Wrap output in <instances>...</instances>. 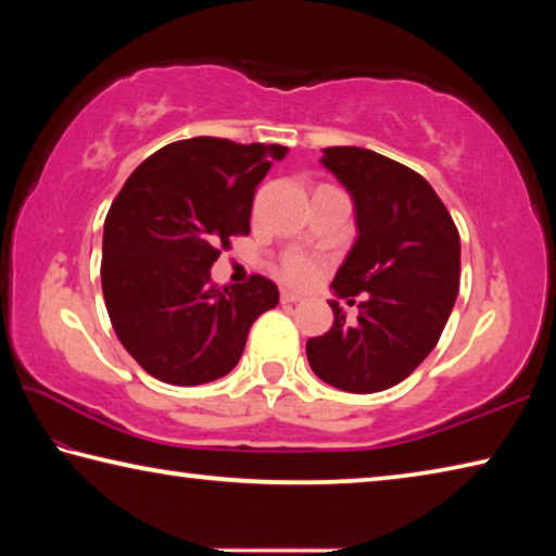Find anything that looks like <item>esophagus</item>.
<instances>
[{
  "instance_id": "obj_1",
  "label": "esophagus",
  "mask_w": 556,
  "mask_h": 556,
  "mask_svg": "<svg viewBox=\"0 0 556 556\" xmlns=\"http://www.w3.org/2000/svg\"><path fill=\"white\" fill-rule=\"evenodd\" d=\"M304 296L301 294H294V291H281V301H285V304H296V301H301Z\"/></svg>"
}]
</instances>
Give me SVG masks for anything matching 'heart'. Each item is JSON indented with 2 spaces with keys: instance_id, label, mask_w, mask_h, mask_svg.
Returning <instances> with one entry per match:
<instances>
[{
  "instance_id": "obj_1",
  "label": "heart",
  "mask_w": 556,
  "mask_h": 556,
  "mask_svg": "<svg viewBox=\"0 0 556 556\" xmlns=\"http://www.w3.org/2000/svg\"><path fill=\"white\" fill-rule=\"evenodd\" d=\"M324 271L326 262L316 255H308V252H289V255L281 257L277 267V275L291 287H312L324 277Z\"/></svg>"
}]
</instances>
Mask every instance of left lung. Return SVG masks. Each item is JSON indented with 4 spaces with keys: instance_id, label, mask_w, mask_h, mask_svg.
<instances>
[{
    "instance_id": "left-lung-1",
    "label": "left lung",
    "mask_w": 556,
    "mask_h": 556,
    "mask_svg": "<svg viewBox=\"0 0 556 556\" xmlns=\"http://www.w3.org/2000/svg\"><path fill=\"white\" fill-rule=\"evenodd\" d=\"M321 164L355 203L357 238L333 289L365 294L357 321L331 301L333 326L308 338L312 370L355 394L388 390L434 351L456 304L460 240L446 205L425 176L361 147H328Z\"/></svg>"
}]
</instances>
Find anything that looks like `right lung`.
<instances>
[{
	"label": "right lung",
	"mask_w": 556,
	"mask_h": 556,
	"mask_svg": "<svg viewBox=\"0 0 556 556\" xmlns=\"http://www.w3.org/2000/svg\"><path fill=\"white\" fill-rule=\"evenodd\" d=\"M281 144L193 137L139 164L112 201L102 232V296L125 351L152 378L191 388L238 365L250 326L277 306L275 281H211L230 238L250 232L255 188Z\"/></svg>",
	"instance_id": "1"
}]
</instances>
